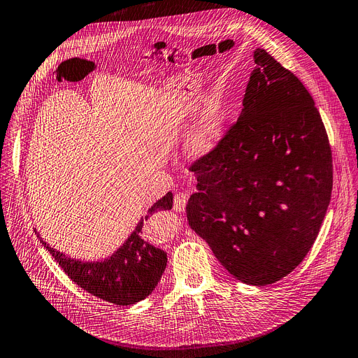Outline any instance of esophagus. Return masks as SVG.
<instances>
[{
  "label": "esophagus",
  "mask_w": 358,
  "mask_h": 358,
  "mask_svg": "<svg viewBox=\"0 0 358 358\" xmlns=\"http://www.w3.org/2000/svg\"><path fill=\"white\" fill-rule=\"evenodd\" d=\"M187 200H188V196H187L185 193H178V194H176V197H174V204H173L174 210L178 211V213L184 211L185 204H187Z\"/></svg>",
  "instance_id": "obj_1"
}]
</instances>
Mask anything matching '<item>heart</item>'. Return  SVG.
<instances>
[{"instance_id": "b5f03b06", "label": "heart", "mask_w": 358, "mask_h": 358, "mask_svg": "<svg viewBox=\"0 0 358 358\" xmlns=\"http://www.w3.org/2000/svg\"><path fill=\"white\" fill-rule=\"evenodd\" d=\"M227 124L226 106L220 98H207L192 129L187 134V150L193 157H203L213 151L222 141Z\"/></svg>"}]
</instances>
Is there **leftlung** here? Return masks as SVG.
<instances>
[{
    "instance_id": "8db88e82",
    "label": "left lung",
    "mask_w": 358,
    "mask_h": 358,
    "mask_svg": "<svg viewBox=\"0 0 358 358\" xmlns=\"http://www.w3.org/2000/svg\"><path fill=\"white\" fill-rule=\"evenodd\" d=\"M243 109L217 147L189 165L187 220L230 275L266 287L313 248L331 200L332 157L302 82L256 49Z\"/></svg>"
}]
</instances>
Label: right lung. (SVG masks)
Listing matches in <instances>:
<instances>
[{
    "instance_id": "add662e5",
    "label": "right lung",
    "mask_w": 358,
    "mask_h": 358,
    "mask_svg": "<svg viewBox=\"0 0 358 358\" xmlns=\"http://www.w3.org/2000/svg\"><path fill=\"white\" fill-rule=\"evenodd\" d=\"M171 207L173 194L169 192L154 203L148 210V216L155 211L171 210ZM142 226L144 220L138 223L121 248L101 262H82L69 257L50 248L38 234L37 237L78 287L106 302L127 306L145 299L155 289L166 266V253L141 237Z\"/></svg>"
}]
</instances>
